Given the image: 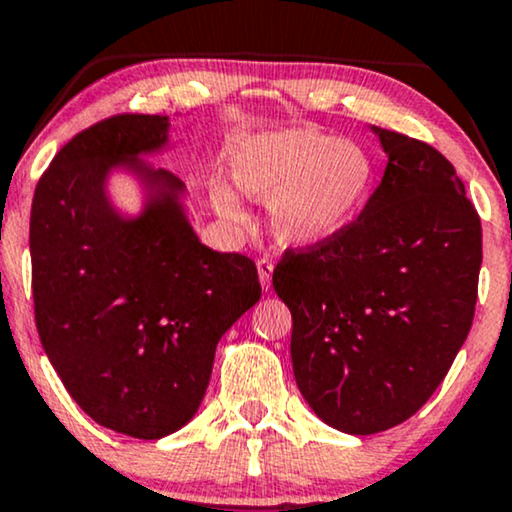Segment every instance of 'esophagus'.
<instances>
[{"mask_svg":"<svg viewBox=\"0 0 512 512\" xmlns=\"http://www.w3.org/2000/svg\"><path fill=\"white\" fill-rule=\"evenodd\" d=\"M257 274H260V283L264 290L271 288V274H274V262L269 260V257H262V260H257Z\"/></svg>","mask_w":512,"mask_h":512,"instance_id":"1","label":"esophagus"}]
</instances>
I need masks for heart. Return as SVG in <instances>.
Returning a JSON list of instances; mask_svg holds the SVG:
<instances>
[{"mask_svg":"<svg viewBox=\"0 0 512 512\" xmlns=\"http://www.w3.org/2000/svg\"><path fill=\"white\" fill-rule=\"evenodd\" d=\"M229 175L238 192L269 203L278 241L311 248L335 238L367 199L372 161L356 142L316 131L252 135L231 154ZM213 206L231 222L245 210L229 189H215Z\"/></svg>","mask_w":512,"mask_h":512,"instance_id":"1","label":"heart"}]
</instances>
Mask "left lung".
Instances as JSON below:
<instances>
[{"label":"left lung","instance_id":"1","mask_svg":"<svg viewBox=\"0 0 512 512\" xmlns=\"http://www.w3.org/2000/svg\"><path fill=\"white\" fill-rule=\"evenodd\" d=\"M372 133L388 163L363 213L330 241L285 250L274 271L299 391L351 435L388 431L431 398L473 325L482 264L480 217L452 163Z\"/></svg>","mask_w":512,"mask_h":512}]
</instances>
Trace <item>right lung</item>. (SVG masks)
Segmentation results:
<instances>
[{"label": "right lung", "mask_w": 512, "mask_h": 512, "mask_svg": "<svg viewBox=\"0 0 512 512\" xmlns=\"http://www.w3.org/2000/svg\"><path fill=\"white\" fill-rule=\"evenodd\" d=\"M168 131L161 114H117L74 135L34 189L30 215L46 356L95 424L138 440H159L194 417L217 342L262 297L250 257L199 241L185 182L147 166ZM112 169L146 189L138 216L108 199Z\"/></svg>", "instance_id": "obj_1"}]
</instances>
